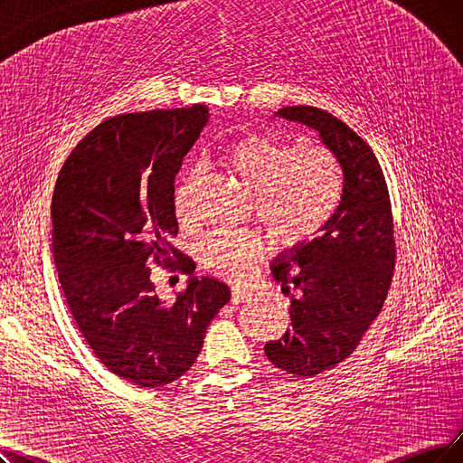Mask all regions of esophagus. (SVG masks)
<instances>
[{
	"instance_id": "esophagus-1",
	"label": "esophagus",
	"mask_w": 463,
	"mask_h": 463,
	"mask_svg": "<svg viewBox=\"0 0 463 463\" xmlns=\"http://www.w3.org/2000/svg\"><path fill=\"white\" fill-rule=\"evenodd\" d=\"M252 300V294L249 290L243 288H233L232 290V302L239 304V302H250Z\"/></svg>"
}]
</instances>
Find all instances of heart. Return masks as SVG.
I'll return each mask as SVG.
<instances>
[{
	"instance_id": "1",
	"label": "heart",
	"mask_w": 463,
	"mask_h": 463,
	"mask_svg": "<svg viewBox=\"0 0 463 463\" xmlns=\"http://www.w3.org/2000/svg\"><path fill=\"white\" fill-rule=\"evenodd\" d=\"M222 163L254 192L258 220L271 241L298 245L316 235L336 211L342 197V171L325 146L298 144L273 135L249 133L230 142ZM195 173L182 175L175 207L182 222L192 218ZM262 239L243 230H214L201 243L205 268L232 281L250 273Z\"/></svg>"
}]
</instances>
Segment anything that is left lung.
Masks as SVG:
<instances>
[{
  "mask_svg": "<svg viewBox=\"0 0 463 463\" xmlns=\"http://www.w3.org/2000/svg\"><path fill=\"white\" fill-rule=\"evenodd\" d=\"M273 116L316 131L344 178L321 233L271 262L281 290L297 294L290 326L264 345L266 357L288 374L311 378L354 354L382 311L395 268L392 201L371 146L338 118L313 106H287Z\"/></svg>",
  "mask_w": 463,
  "mask_h": 463,
  "instance_id": "left-lung-1",
  "label": "left lung"
}]
</instances>
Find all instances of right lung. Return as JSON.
I'll list each match as a JSON object with an SVG mask.
<instances>
[{
  "label": "right lung",
  "instance_id": "right-lung-1",
  "mask_svg": "<svg viewBox=\"0 0 463 463\" xmlns=\"http://www.w3.org/2000/svg\"><path fill=\"white\" fill-rule=\"evenodd\" d=\"M207 106L109 118L73 147L52 194V256L68 307L100 363L140 387L190 371L230 288L190 277L175 304L150 279L152 260L192 273L171 245L178 233L175 178Z\"/></svg>",
  "mask_w": 463,
  "mask_h": 463
}]
</instances>
